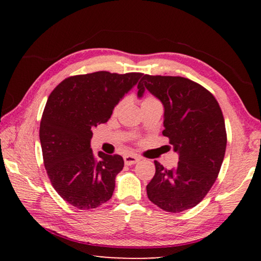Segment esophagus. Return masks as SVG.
I'll return each instance as SVG.
<instances>
[{"label":"esophagus","instance_id":"esophagus-1","mask_svg":"<svg viewBox=\"0 0 261 261\" xmlns=\"http://www.w3.org/2000/svg\"><path fill=\"white\" fill-rule=\"evenodd\" d=\"M139 161V158L136 155H131V154H127L124 156V163L126 166H132Z\"/></svg>","mask_w":261,"mask_h":261}]
</instances>
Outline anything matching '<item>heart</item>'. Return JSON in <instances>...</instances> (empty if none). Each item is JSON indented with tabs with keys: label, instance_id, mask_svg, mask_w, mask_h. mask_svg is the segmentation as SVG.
<instances>
[{
	"label": "heart",
	"instance_id": "obj_1",
	"mask_svg": "<svg viewBox=\"0 0 261 261\" xmlns=\"http://www.w3.org/2000/svg\"><path fill=\"white\" fill-rule=\"evenodd\" d=\"M154 101H158L156 99H154V98H152V96H149V98H146V99H145L144 101H143V103H148V102H154ZM120 106H121V103L120 105H118L117 106V108L116 109H118V108H120Z\"/></svg>",
	"mask_w": 261,
	"mask_h": 261
}]
</instances>
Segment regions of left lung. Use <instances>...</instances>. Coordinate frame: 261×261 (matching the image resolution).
<instances>
[{
    "label": "left lung",
    "instance_id": "left-lung-1",
    "mask_svg": "<svg viewBox=\"0 0 261 261\" xmlns=\"http://www.w3.org/2000/svg\"><path fill=\"white\" fill-rule=\"evenodd\" d=\"M138 96L151 92L165 107L162 135L169 138L178 163L166 169L155 163L147 196L166 212L179 213L204 199L213 187L227 146L224 118L214 95L184 77L144 74Z\"/></svg>",
    "mask_w": 261,
    "mask_h": 261
}]
</instances>
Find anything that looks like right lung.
<instances>
[{
    "label": "right lung",
    "mask_w": 261,
    "mask_h": 261,
    "mask_svg": "<svg viewBox=\"0 0 261 261\" xmlns=\"http://www.w3.org/2000/svg\"><path fill=\"white\" fill-rule=\"evenodd\" d=\"M143 76L98 71L65 78L51 92L40 122L47 175L56 192L78 210H92L113 196L124 167L121 155L92 152V130L107 122L120 100Z\"/></svg>",
    "instance_id": "1"
}]
</instances>
